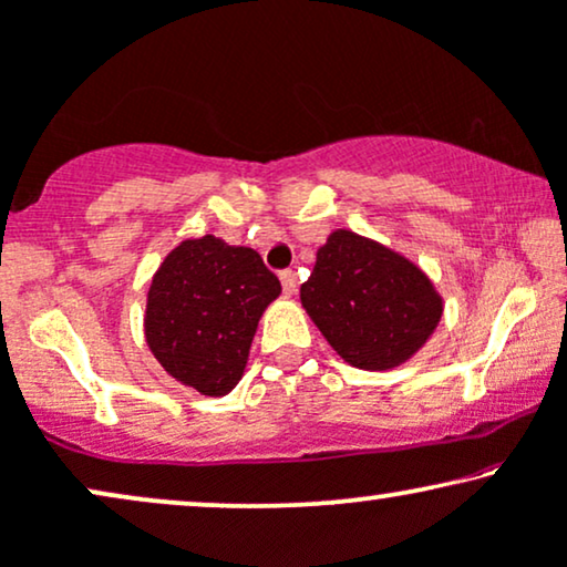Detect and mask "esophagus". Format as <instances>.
Listing matches in <instances>:
<instances>
[{"label":"esophagus","mask_w":567,"mask_h":567,"mask_svg":"<svg viewBox=\"0 0 567 567\" xmlns=\"http://www.w3.org/2000/svg\"><path fill=\"white\" fill-rule=\"evenodd\" d=\"M279 282H282L285 296H292V292L298 290V279H296V271H292V269L279 271Z\"/></svg>","instance_id":"esophagus-1"}]
</instances>
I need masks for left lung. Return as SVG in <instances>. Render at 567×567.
I'll return each instance as SVG.
<instances>
[{
	"mask_svg": "<svg viewBox=\"0 0 567 567\" xmlns=\"http://www.w3.org/2000/svg\"><path fill=\"white\" fill-rule=\"evenodd\" d=\"M300 303L337 355L367 371L405 363L442 319V296L424 271L350 230H334L317 250Z\"/></svg>",
	"mask_w": 567,
	"mask_h": 567,
	"instance_id": "8db88e82",
	"label": "left lung"
}]
</instances>
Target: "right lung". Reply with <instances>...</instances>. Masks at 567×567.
Returning <instances> with one entry per match:
<instances>
[{"label":"right lung","mask_w":567,"mask_h":567,"mask_svg":"<svg viewBox=\"0 0 567 567\" xmlns=\"http://www.w3.org/2000/svg\"><path fill=\"white\" fill-rule=\"evenodd\" d=\"M282 288L254 248L183 240L148 288L143 332L169 377L221 398L240 382L256 327Z\"/></svg>","instance_id":"obj_1"}]
</instances>
